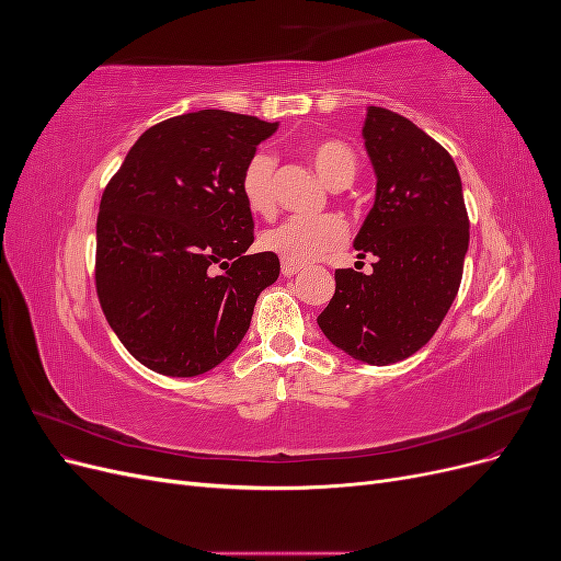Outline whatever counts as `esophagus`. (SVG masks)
Here are the masks:
<instances>
[{
    "label": "esophagus",
    "instance_id": "obj_1",
    "mask_svg": "<svg viewBox=\"0 0 561 561\" xmlns=\"http://www.w3.org/2000/svg\"><path fill=\"white\" fill-rule=\"evenodd\" d=\"M280 271H283V276L290 278V276L299 274V271H301V264H295V262H285V260H283V264H280Z\"/></svg>",
    "mask_w": 561,
    "mask_h": 561
}]
</instances>
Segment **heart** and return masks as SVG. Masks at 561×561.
Returning a JSON list of instances; mask_svg holds the SVG:
<instances>
[{"mask_svg":"<svg viewBox=\"0 0 561 561\" xmlns=\"http://www.w3.org/2000/svg\"><path fill=\"white\" fill-rule=\"evenodd\" d=\"M307 157L316 173L332 190H344L358 173L355 151L342 140H313L307 145ZM274 157L257 151L241 171V196L252 215H271L274 210ZM346 239V222L336 215L290 217L283 225L262 233V248L278 254L285 262L304 264L330 252Z\"/></svg>","mask_w":561,"mask_h":561,"instance_id":"heart-1","label":"heart"}]
</instances>
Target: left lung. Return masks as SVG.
I'll list each match as a JSON object with an SVG mask.
<instances>
[{
  "label": "left lung",
  "instance_id": "1",
  "mask_svg": "<svg viewBox=\"0 0 561 561\" xmlns=\"http://www.w3.org/2000/svg\"><path fill=\"white\" fill-rule=\"evenodd\" d=\"M365 147L377 198L355 250L377 254L371 274L334 271V295L318 316L330 342L367 365H393L431 342L463 276L468 213L449 151L410 118L369 107Z\"/></svg>",
  "mask_w": 561,
  "mask_h": 561
}]
</instances>
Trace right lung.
Returning a JSON list of instances; mask_svg holds the SVG:
<instances>
[{
	"instance_id": "right-lung-1",
	"label": "right lung",
	"mask_w": 561,
	"mask_h": 561,
	"mask_svg": "<svg viewBox=\"0 0 561 561\" xmlns=\"http://www.w3.org/2000/svg\"><path fill=\"white\" fill-rule=\"evenodd\" d=\"M278 124L225 110L151 126L107 182L95 225V293L135 360L198 377L233 353L274 252L245 254L254 222L241 171Z\"/></svg>"
}]
</instances>
